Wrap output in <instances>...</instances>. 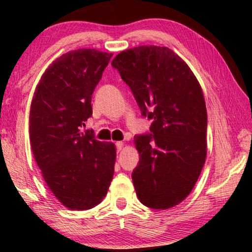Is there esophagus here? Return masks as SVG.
Segmentation results:
<instances>
[{"instance_id":"obj_1","label":"esophagus","mask_w":252,"mask_h":252,"mask_svg":"<svg viewBox=\"0 0 252 252\" xmlns=\"http://www.w3.org/2000/svg\"><path fill=\"white\" fill-rule=\"evenodd\" d=\"M116 147H117V150L118 151H121L122 149H123V147H125V143L121 142V141H119V142L116 143Z\"/></svg>"}]
</instances>
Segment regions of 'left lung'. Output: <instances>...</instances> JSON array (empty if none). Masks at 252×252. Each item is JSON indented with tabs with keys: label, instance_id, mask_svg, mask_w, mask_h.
I'll return each instance as SVG.
<instances>
[{
	"label": "left lung",
	"instance_id": "1",
	"mask_svg": "<svg viewBox=\"0 0 252 252\" xmlns=\"http://www.w3.org/2000/svg\"><path fill=\"white\" fill-rule=\"evenodd\" d=\"M112 66L129 85L150 133L134 135L139 164L132 181L148 208H172L197 182L207 156V109L187 63L165 46L141 45L119 53Z\"/></svg>",
	"mask_w": 252,
	"mask_h": 252
}]
</instances>
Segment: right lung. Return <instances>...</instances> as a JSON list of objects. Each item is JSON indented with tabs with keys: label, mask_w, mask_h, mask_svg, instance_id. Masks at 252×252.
Returning a JSON list of instances; mask_svg holds the SVG:
<instances>
[{
	"label": "right lung",
	"mask_w": 252,
	"mask_h": 252,
	"mask_svg": "<svg viewBox=\"0 0 252 252\" xmlns=\"http://www.w3.org/2000/svg\"><path fill=\"white\" fill-rule=\"evenodd\" d=\"M112 53L70 51L42 75L30 111V140L44 181L63 206L88 210L105 197L114 173L116 146L81 126L92 116L93 91Z\"/></svg>",
	"instance_id": "add662e5"
}]
</instances>
